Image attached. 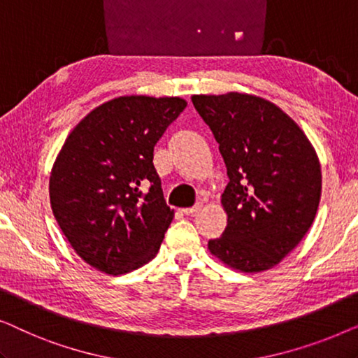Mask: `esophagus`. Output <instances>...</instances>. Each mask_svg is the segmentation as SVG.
Segmentation results:
<instances>
[{
  "label": "esophagus",
  "instance_id": "esophagus-1",
  "mask_svg": "<svg viewBox=\"0 0 358 358\" xmlns=\"http://www.w3.org/2000/svg\"><path fill=\"white\" fill-rule=\"evenodd\" d=\"M200 210H202V203H195L194 207H189V208H182V213L184 215H195V213H199Z\"/></svg>",
  "mask_w": 358,
  "mask_h": 358
}]
</instances>
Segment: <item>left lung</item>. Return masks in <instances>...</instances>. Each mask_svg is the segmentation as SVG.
Masks as SVG:
<instances>
[{
    "label": "left lung",
    "mask_w": 358,
    "mask_h": 358,
    "mask_svg": "<svg viewBox=\"0 0 358 358\" xmlns=\"http://www.w3.org/2000/svg\"><path fill=\"white\" fill-rule=\"evenodd\" d=\"M229 182L228 224L208 249L243 272L277 266L301 241L321 199V166L306 135L285 112L256 96H194Z\"/></svg>",
    "instance_id": "8db88e82"
}]
</instances>
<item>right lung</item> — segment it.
I'll list each match as a JSON object with an SVG mask.
<instances>
[{
    "instance_id": "add662e5",
    "label": "right lung",
    "mask_w": 358,
    "mask_h": 358,
    "mask_svg": "<svg viewBox=\"0 0 358 358\" xmlns=\"http://www.w3.org/2000/svg\"><path fill=\"white\" fill-rule=\"evenodd\" d=\"M187 102L124 96L96 107L53 164L50 203L83 261L112 275L155 257L174 212L153 164L155 145Z\"/></svg>"
}]
</instances>
